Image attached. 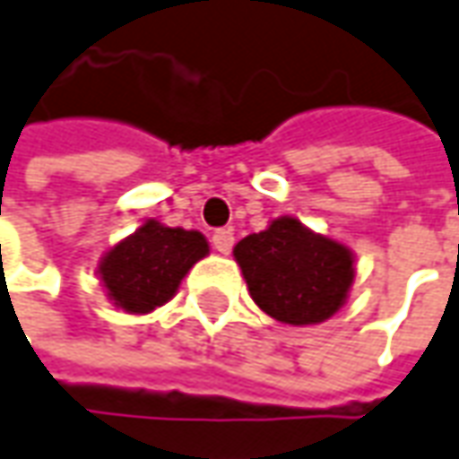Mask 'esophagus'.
Returning a JSON list of instances; mask_svg holds the SVG:
<instances>
[{"label": "esophagus", "instance_id": "1", "mask_svg": "<svg viewBox=\"0 0 459 459\" xmlns=\"http://www.w3.org/2000/svg\"><path fill=\"white\" fill-rule=\"evenodd\" d=\"M212 245H214V250L220 252V255H230L232 245H235V232L232 230H217L212 235Z\"/></svg>", "mask_w": 459, "mask_h": 459}]
</instances>
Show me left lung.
<instances>
[{
  "label": "left lung",
  "mask_w": 459,
  "mask_h": 459,
  "mask_svg": "<svg viewBox=\"0 0 459 459\" xmlns=\"http://www.w3.org/2000/svg\"><path fill=\"white\" fill-rule=\"evenodd\" d=\"M232 255L257 308L285 325L333 318L346 306L356 278V255L349 245L313 232L290 214L239 239Z\"/></svg>",
  "instance_id": "left-lung-1"
}]
</instances>
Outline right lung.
Listing matches in <instances>:
<instances>
[{
    "label": "right lung",
    "mask_w": 459,
    "mask_h": 459,
    "mask_svg": "<svg viewBox=\"0 0 459 459\" xmlns=\"http://www.w3.org/2000/svg\"><path fill=\"white\" fill-rule=\"evenodd\" d=\"M207 255L209 242L199 230L143 220L136 232L103 252L95 275L116 308L146 316L169 303L186 273Z\"/></svg>",
    "instance_id": "right-lung-1"
}]
</instances>
